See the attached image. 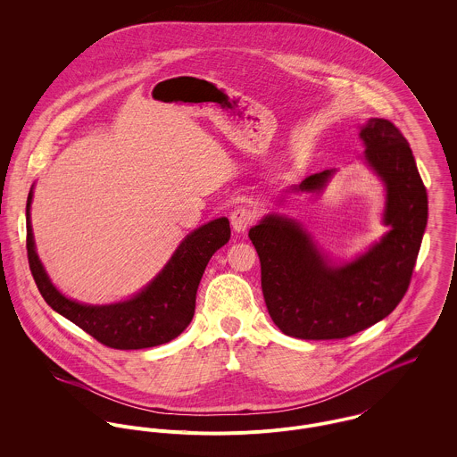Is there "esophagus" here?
<instances>
[{
	"mask_svg": "<svg viewBox=\"0 0 457 457\" xmlns=\"http://www.w3.org/2000/svg\"><path fill=\"white\" fill-rule=\"evenodd\" d=\"M255 221V212L248 207H236L230 214V223H232V228L241 234V232H246L248 227Z\"/></svg>",
	"mask_w": 457,
	"mask_h": 457,
	"instance_id": "obj_1",
	"label": "esophagus"
}]
</instances>
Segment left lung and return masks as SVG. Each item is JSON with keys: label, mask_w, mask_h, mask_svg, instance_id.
I'll return each instance as SVG.
<instances>
[{"label": "left lung", "mask_w": 457, "mask_h": 457, "mask_svg": "<svg viewBox=\"0 0 457 457\" xmlns=\"http://www.w3.org/2000/svg\"><path fill=\"white\" fill-rule=\"evenodd\" d=\"M359 137L366 165L386 188L382 223L389 230L380 241L352 261L332 262L294 218L272 212L250 228L265 306L287 336L348 337L391 315L408 290L428 225V194L406 138L391 121L371 118ZM334 174L308 176L288 192L319 195Z\"/></svg>", "instance_id": "1"}]
</instances>
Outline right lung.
<instances>
[{"instance_id": "1", "label": "right lung", "mask_w": 457, "mask_h": 457, "mask_svg": "<svg viewBox=\"0 0 457 457\" xmlns=\"http://www.w3.org/2000/svg\"><path fill=\"white\" fill-rule=\"evenodd\" d=\"M33 187L26 202V248L29 269L46 303L96 341L118 350L151 348L178 337L195 313L198 283L209 259L230 239V223L216 218L190 232L163 269L130 299L84 304L68 299L51 281L38 259L31 228Z\"/></svg>"}]
</instances>
